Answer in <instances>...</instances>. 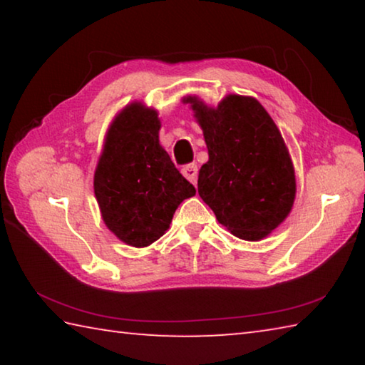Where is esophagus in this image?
I'll use <instances>...</instances> for the list:
<instances>
[{"label":"esophagus","instance_id":"1","mask_svg":"<svg viewBox=\"0 0 365 365\" xmlns=\"http://www.w3.org/2000/svg\"><path fill=\"white\" fill-rule=\"evenodd\" d=\"M182 174L188 178V180L196 185V177H197V165L196 164H187L182 169Z\"/></svg>","mask_w":365,"mask_h":365}]
</instances>
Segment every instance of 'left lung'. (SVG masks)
Segmentation results:
<instances>
[{"label": "left lung", "mask_w": 365, "mask_h": 365, "mask_svg": "<svg viewBox=\"0 0 365 365\" xmlns=\"http://www.w3.org/2000/svg\"><path fill=\"white\" fill-rule=\"evenodd\" d=\"M191 104L205 133L209 160L197 175V193L235 237L257 242L293 207L294 169L275 122L251 96L228 95L217 108L196 96Z\"/></svg>", "instance_id": "1"}]
</instances>
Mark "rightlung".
I'll list each match as a JSON object with an SVG mask.
<instances>
[{"label":"right lung","mask_w":365,"mask_h":365,"mask_svg":"<svg viewBox=\"0 0 365 365\" xmlns=\"http://www.w3.org/2000/svg\"><path fill=\"white\" fill-rule=\"evenodd\" d=\"M154 109L128 104L110 123L95 170V196L106 227L145 248L168 230L175 209L196 190L159 145Z\"/></svg>","instance_id":"1"}]
</instances>
